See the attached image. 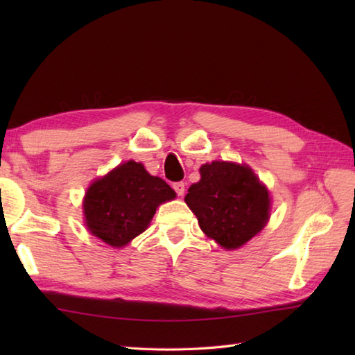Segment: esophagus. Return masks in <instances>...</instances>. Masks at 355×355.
<instances>
[{
	"mask_svg": "<svg viewBox=\"0 0 355 355\" xmlns=\"http://www.w3.org/2000/svg\"><path fill=\"white\" fill-rule=\"evenodd\" d=\"M172 187H173V191L177 192L178 197H183V195H184V191H186V184H184L183 182H177V183H173V184H172Z\"/></svg>",
	"mask_w": 355,
	"mask_h": 355,
	"instance_id": "34e87169",
	"label": "esophagus"
}]
</instances>
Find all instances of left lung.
<instances>
[{
	"label": "left lung",
	"instance_id": "8db88e82",
	"mask_svg": "<svg viewBox=\"0 0 355 355\" xmlns=\"http://www.w3.org/2000/svg\"><path fill=\"white\" fill-rule=\"evenodd\" d=\"M200 175V182L189 187L184 201L209 238L233 250L266 227L270 193L252 168L212 162L201 166Z\"/></svg>",
	"mask_w": 355,
	"mask_h": 355
}]
</instances>
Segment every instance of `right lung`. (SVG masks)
<instances>
[{
  "mask_svg": "<svg viewBox=\"0 0 355 355\" xmlns=\"http://www.w3.org/2000/svg\"><path fill=\"white\" fill-rule=\"evenodd\" d=\"M173 198L164 180L150 175L141 163L125 162L88 187L85 224L103 243L125 247L148 229L157 207Z\"/></svg>",
  "mask_w": 355,
  "mask_h": 355,
  "instance_id": "obj_1",
  "label": "right lung"
}]
</instances>
